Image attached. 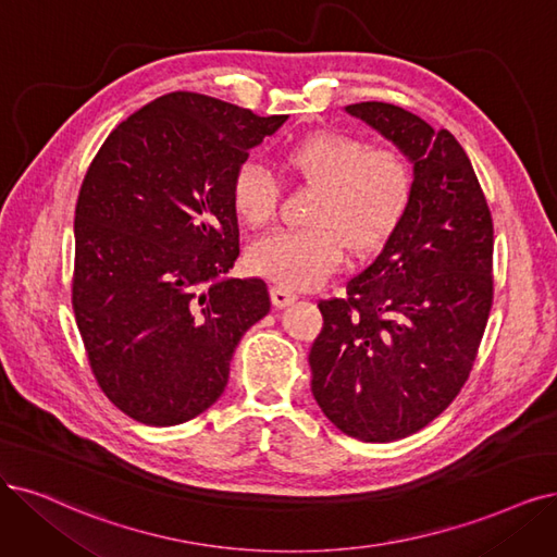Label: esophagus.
I'll return each instance as SVG.
<instances>
[{"label":"esophagus","instance_id":"obj_1","mask_svg":"<svg viewBox=\"0 0 557 557\" xmlns=\"http://www.w3.org/2000/svg\"><path fill=\"white\" fill-rule=\"evenodd\" d=\"M296 298H298V296H296V292L286 289V286H282V284H275L273 289H271V300H273V305H275V307H286V305H292Z\"/></svg>","mask_w":557,"mask_h":557}]
</instances>
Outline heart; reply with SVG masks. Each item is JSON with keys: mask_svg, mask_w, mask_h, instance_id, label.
<instances>
[{"mask_svg": "<svg viewBox=\"0 0 557 557\" xmlns=\"http://www.w3.org/2000/svg\"><path fill=\"white\" fill-rule=\"evenodd\" d=\"M284 164L321 188L307 230L259 238L252 271L292 289H312L342 265L348 245L372 252L395 234L410 199L413 174L393 149H372L356 135L321 131L286 149ZM280 185L257 162H243L232 178V206L247 226H263L277 209Z\"/></svg>", "mask_w": 557, "mask_h": 557, "instance_id": "1", "label": "heart"}]
</instances>
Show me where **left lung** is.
<instances>
[{
	"mask_svg": "<svg viewBox=\"0 0 557 557\" xmlns=\"http://www.w3.org/2000/svg\"><path fill=\"white\" fill-rule=\"evenodd\" d=\"M346 112L413 162V199L346 298L319 302L312 395L346 436L389 443L436 420L468 381L493 302V220L449 131L389 102Z\"/></svg>",
	"mask_w": 557,
	"mask_h": 557,
	"instance_id": "left-lung-1",
	"label": "left lung"
}]
</instances>
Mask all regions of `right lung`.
I'll list each match as a JSON object with an SVG mask.
<instances>
[{
	"instance_id": "add662e5",
	"label": "right lung",
	"mask_w": 557,
	"mask_h": 557,
	"mask_svg": "<svg viewBox=\"0 0 557 557\" xmlns=\"http://www.w3.org/2000/svg\"><path fill=\"white\" fill-rule=\"evenodd\" d=\"M286 114L174 91L102 141L75 206L73 312L108 399L151 426L213 406L240 337L271 312L238 259L232 178Z\"/></svg>"
}]
</instances>
